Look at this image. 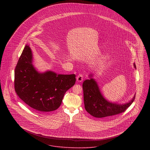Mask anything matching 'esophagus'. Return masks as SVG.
Instances as JSON below:
<instances>
[{
	"instance_id": "esophagus-1",
	"label": "esophagus",
	"mask_w": 150,
	"mask_h": 150,
	"mask_svg": "<svg viewBox=\"0 0 150 150\" xmlns=\"http://www.w3.org/2000/svg\"><path fill=\"white\" fill-rule=\"evenodd\" d=\"M83 79H84V77H83V75L81 74H80L77 76V81L79 82H81L83 80Z\"/></svg>"
}]
</instances>
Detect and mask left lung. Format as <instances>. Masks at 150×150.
<instances>
[{
    "mask_svg": "<svg viewBox=\"0 0 150 150\" xmlns=\"http://www.w3.org/2000/svg\"><path fill=\"white\" fill-rule=\"evenodd\" d=\"M136 68V65L134 64ZM89 76V79L86 80L83 84L84 102L86 111L91 115L96 118H103L117 115L124 112L133 103L135 95L128 103L116 104L110 102L102 95L95 80Z\"/></svg>",
    "mask_w": 150,
    "mask_h": 150,
    "instance_id": "8db88e82",
    "label": "left lung"
}]
</instances>
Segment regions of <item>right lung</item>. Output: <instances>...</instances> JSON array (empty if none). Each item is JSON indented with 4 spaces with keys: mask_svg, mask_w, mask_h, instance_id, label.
Segmentation results:
<instances>
[{
    "mask_svg": "<svg viewBox=\"0 0 150 150\" xmlns=\"http://www.w3.org/2000/svg\"><path fill=\"white\" fill-rule=\"evenodd\" d=\"M75 74L39 73L33 64L32 51L26 45L14 72V88L19 96L35 111L45 112L61 106L65 92L74 85Z\"/></svg>",
    "mask_w": 150,
    "mask_h": 150,
    "instance_id": "add662e5",
    "label": "right lung"
}]
</instances>
